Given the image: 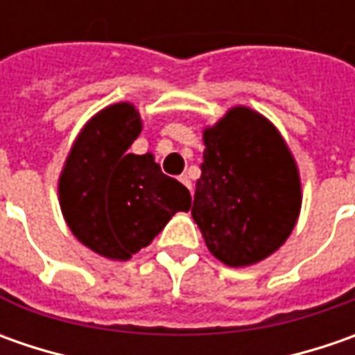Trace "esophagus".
<instances>
[{
	"label": "esophagus",
	"instance_id": "1",
	"mask_svg": "<svg viewBox=\"0 0 355 355\" xmlns=\"http://www.w3.org/2000/svg\"><path fill=\"white\" fill-rule=\"evenodd\" d=\"M180 182H182L187 189H191V182H189V178H187V175H182V178H180Z\"/></svg>",
	"mask_w": 355,
	"mask_h": 355
}]
</instances>
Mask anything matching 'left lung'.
I'll return each mask as SVG.
<instances>
[{
	"mask_svg": "<svg viewBox=\"0 0 355 355\" xmlns=\"http://www.w3.org/2000/svg\"><path fill=\"white\" fill-rule=\"evenodd\" d=\"M191 217L207 249L229 266L259 263L293 233L300 180L277 128L245 106L203 132Z\"/></svg>",
	"mask_w": 355,
	"mask_h": 355,
	"instance_id": "left-lung-1",
	"label": "left lung"
}]
</instances>
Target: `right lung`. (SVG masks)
<instances>
[{
	"label": "right lung",
	"instance_id": "add662e5",
	"mask_svg": "<svg viewBox=\"0 0 355 355\" xmlns=\"http://www.w3.org/2000/svg\"><path fill=\"white\" fill-rule=\"evenodd\" d=\"M142 130L128 103L104 108L76 138L59 180L61 209L75 237L94 252L126 261L150 245L191 196L152 154H128Z\"/></svg>",
	"mask_w": 355,
	"mask_h": 355
}]
</instances>
